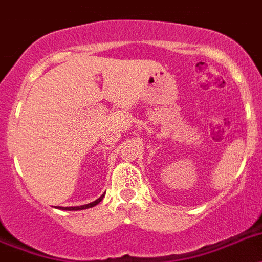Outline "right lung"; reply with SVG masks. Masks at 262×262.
<instances>
[{"mask_svg": "<svg viewBox=\"0 0 262 262\" xmlns=\"http://www.w3.org/2000/svg\"><path fill=\"white\" fill-rule=\"evenodd\" d=\"M105 194V193H104ZM104 194H102L100 197H99L98 200H95V201L90 202V204H86V205H81V206H70V207H58V209H62V210H84V209H89V207H93L95 206V205H98L99 202L102 201L103 197H104Z\"/></svg>", "mask_w": 262, "mask_h": 262, "instance_id": "obj_1", "label": "right lung"}]
</instances>
